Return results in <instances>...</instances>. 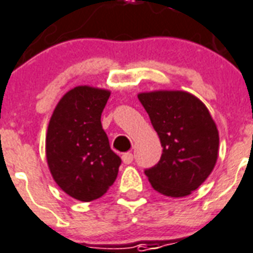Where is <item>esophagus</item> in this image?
Instances as JSON below:
<instances>
[{"mask_svg":"<svg viewBox=\"0 0 253 253\" xmlns=\"http://www.w3.org/2000/svg\"><path fill=\"white\" fill-rule=\"evenodd\" d=\"M122 160L125 164H131V163H132V160H134V156H132V154H131V152H126V154L122 155Z\"/></svg>","mask_w":253,"mask_h":253,"instance_id":"34e87169","label":"esophagus"}]
</instances>
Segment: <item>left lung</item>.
I'll list each match as a JSON object with an SVG mask.
<instances>
[{"label": "left lung", "mask_w": 253, "mask_h": 253, "mask_svg": "<svg viewBox=\"0 0 253 253\" xmlns=\"http://www.w3.org/2000/svg\"><path fill=\"white\" fill-rule=\"evenodd\" d=\"M163 147L156 166L146 169L152 188L168 197H185L211 173L218 159L219 135L208 107L186 91L140 93Z\"/></svg>", "instance_id": "8db88e82"}]
</instances>
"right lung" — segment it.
Returning a JSON list of instances; mask_svg holds the SVG:
<instances>
[{
	"instance_id": "1",
	"label": "right lung",
	"mask_w": 253,
	"mask_h": 253,
	"mask_svg": "<svg viewBox=\"0 0 253 253\" xmlns=\"http://www.w3.org/2000/svg\"><path fill=\"white\" fill-rule=\"evenodd\" d=\"M110 91L76 86L59 101L49 119L45 156L53 180L68 196L89 202L114 184L121 158L101 125Z\"/></svg>"
}]
</instances>
